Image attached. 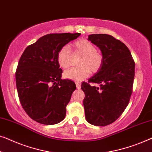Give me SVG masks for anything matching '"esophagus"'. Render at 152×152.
Wrapping results in <instances>:
<instances>
[{
	"mask_svg": "<svg viewBox=\"0 0 152 152\" xmlns=\"http://www.w3.org/2000/svg\"><path fill=\"white\" fill-rule=\"evenodd\" d=\"M76 83V86H77V88H78V89H80V88H81V84L79 82H76L75 83Z\"/></svg>",
	"mask_w": 152,
	"mask_h": 152,
	"instance_id": "obj_1",
	"label": "esophagus"
}]
</instances>
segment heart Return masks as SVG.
Here are the masks:
<instances>
[{
	"label": "heart",
	"instance_id": "obj_1",
	"mask_svg": "<svg viewBox=\"0 0 152 152\" xmlns=\"http://www.w3.org/2000/svg\"><path fill=\"white\" fill-rule=\"evenodd\" d=\"M75 53L82 55L79 61V67L71 68L64 72L66 79L80 81L86 78L90 72H98L103 65L102 55L96 51V48L91 42L85 39H80L74 43ZM59 65L63 69H67L71 63V53L69 47L64 46L58 51L57 56Z\"/></svg>",
	"mask_w": 152,
	"mask_h": 152
}]
</instances>
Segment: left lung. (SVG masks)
<instances>
[{
    "mask_svg": "<svg viewBox=\"0 0 152 152\" xmlns=\"http://www.w3.org/2000/svg\"><path fill=\"white\" fill-rule=\"evenodd\" d=\"M88 39L99 48L103 61L101 69L88 80L99 86L81 83L86 118L92 125L105 126L115 121L128 105L135 63L126 45L110 35L92 34Z\"/></svg>",
    "mask_w": 152,
    "mask_h": 152,
    "instance_id": "8db88e82",
    "label": "left lung"
}]
</instances>
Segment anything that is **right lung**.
Instances as JSON below:
<instances>
[{
    "label": "right lung",
    "instance_id": "obj_1",
    "mask_svg": "<svg viewBox=\"0 0 152 152\" xmlns=\"http://www.w3.org/2000/svg\"><path fill=\"white\" fill-rule=\"evenodd\" d=\"M81 34H50L26 48L16 72L19 99L29 117L45 125L65 118L66 105L76 89L74 81L61 80L57 56L61 48Z\"/></svg>",
    "mask_w": 152,
    "mask_h": 152
}]
</instances>
